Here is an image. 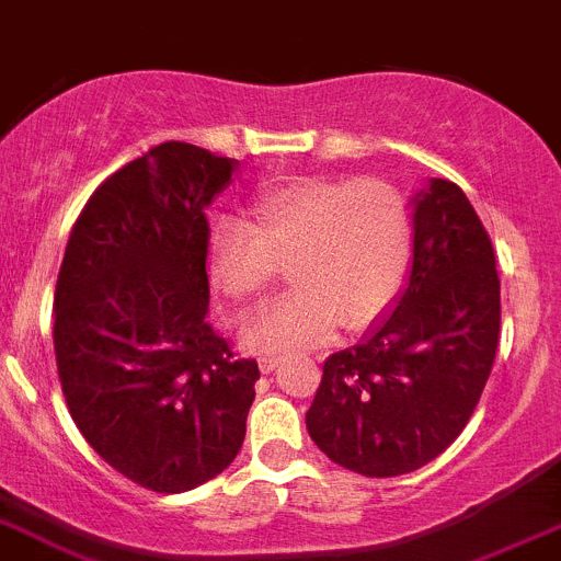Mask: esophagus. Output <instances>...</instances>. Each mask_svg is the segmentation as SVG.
Segmentation results:
<instances>
[{"label": "esophagus", "instance_id": "obj_1", "mask_svg": "<svg viewBox=\"0 0 561 561\" xmlns=\"http://www.w3.org/2000/svg\"><path fill=\"white\" fill-rule=\"evenodd\" d=\"M277 364H280V357L266 355V357H261V360H259V369L264 371V375H270V371H275V369H277Z\"/></svg>", "mask_w": 561, "mask_h": 561}]
</instances>
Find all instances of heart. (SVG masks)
Listing matches in <instances>:
<instances>
[{
  "label": "heart",
  "mask_w": 561,
  "mask_h": 561,
  "mask_svg": "<svg viewBox=\"0 0 561 561\" xmlns=\"http://www.w3.org/2000/svg\"><path fill=\"white\" fill-rule=\"evenodd\" d=\"M253 226L226 220L211 231V284L231 300H259L289 266L295 295L242 322L253 352H289L375 328L404 289L413 222L402 192L380 179L297 175L250 201Z\"/></svg>",
  "instance_id": "heart-1"
}]
</instances>
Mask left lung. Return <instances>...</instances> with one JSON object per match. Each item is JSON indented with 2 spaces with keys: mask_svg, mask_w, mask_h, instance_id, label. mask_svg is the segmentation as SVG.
I'll return each mask as SVG.
<instances>
[{
  "mask_svg": "<svg viewBox=\"0 0 561 561\" xmlns=\"http://www.w3.org/2000/svg\"><path fill=\"white\" fill-rule=\"evenodd\" d=\"M501 280L471 201L432 179L413 197V266L397 306L324 360L308 435L364 477H402L466 430L495 360Z\"/></svg>",
  "mask_w": 561,
  "mask_h": 561,
  "instance_id": "left-lung-1",
  "label": "left lung"
}]
</instances>
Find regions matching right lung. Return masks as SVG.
Segmentation results:
<instances>
[{"label": "right lung", "mask_w": 561, "mask_h": 561, "mask_svg": "<svg viewBox=\"0 0 561 561\" xmlns=\"http://www.w3.org/2000/svg\"><path fill=\"white\" fill-rule=\"evenodd\" d=\"M237 159L162 142L112 173L73 222L55 291L66 404L95 455L153 493L226 471L259 364L209 322V220Z\"/></svg>", "instance_id": "obj_1"}]
</instances>
